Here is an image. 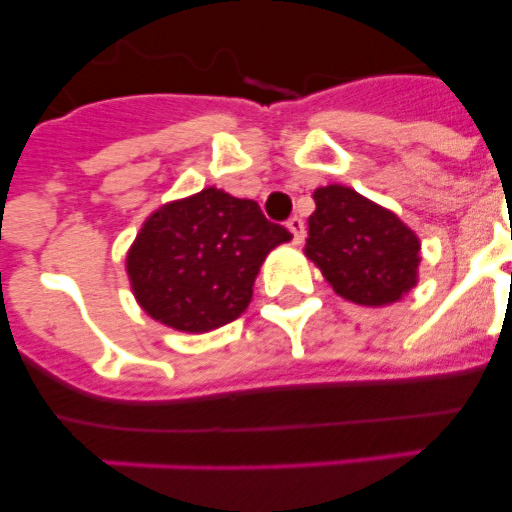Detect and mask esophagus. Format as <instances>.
<instances>
[{"instance_id":"1","label":"esophagus","mask_w":512,"mask_h":512,"mask_svg":"<svg viewBox=\"0 0 512 512\" xmlns=\"http://www.w3.org/2000/svg\"><path fill=\"white\" fill-rule=\"evenodd\" d=\"M287 228H289V233H292V241H295V246H300V243L305 241V220H302V217H289Z\"/></svg>"}]
</instances>
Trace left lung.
<instances>
[{
	"label": "left lung",
	"instance_id": "left-lung-1",
	"mask_svg": "<svg viewBox=\"0 0 512 512\" xmlns=\"http://www.w3.org/2000/svg\"><path fill=\"white\" fill-rule=\"evenodd\" d=\"M312 200L305 256L336 295L384 307L418 284L420 241L395 212L343 184L318 187Z\"/></svg>",
	"mask_w": 512,
	"mask_h": 512
}]
</instances>
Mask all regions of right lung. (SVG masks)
I'll return each instance as SVG.
<instances>
[{
    "instance_id": "add662e5",
    "label": "right lung",
    "mask_w": 512,
    "mask_h": 512,
    "mask_svg": "<svg viewBox=\"0 0 512 512\" xmlns=\"http://www.w3.org/2000/svg\"><path fill=\"white\" fill-rule=\"evenodd\" d=\"M292 233L253 200L207 187L146 217L125 271L143 310L182 333H207L241 318L269 251Z\"/></svg>"
}]
</instances>
